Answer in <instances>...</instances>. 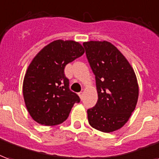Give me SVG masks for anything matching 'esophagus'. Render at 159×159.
Instances as JSON below:
<instances>
[{
    "instance_id": "34e87169",
    "label": "esophagus",
    "mask_w": 159,
    "mask_h": 159,
    "mask_svg": "<svg viewBox=\"0 0 159 159\" xmlns=\"http://www.w3.org/2000/svg\"><path fill=\"white\" fill-rule=\"evenodd\" d=\"M78 95H79V97L81 99H83V92H80L79 93H78Z\"/></svg>"
}]
</instances>
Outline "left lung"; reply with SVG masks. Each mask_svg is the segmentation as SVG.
Masks as SVG:
<instances>
[{"label":"left lung","mask_w":159,"mask_h":159,"mask_svg":"<svg viewBox=\"0 0 159 159\" xmlns=\"http://www.w3.org/2000/svg\"><path fill=\"white\" fill-rule=\"evenodd\" d=\"M95 75L98 99L88 109L92 127L103 132L121 128L136 108L139 89L133 68L121 52L108 41L83 43Z\"/></svg>","instance_id":"8db88e82"}]
</instances>
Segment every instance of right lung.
<instances>
[{
  "label": "right lung",
  "instance_id": "obj_1",
  "mask_svg": "<svg viewBox=\"0 0 159 159\" xmlns=\"http://www.w3.org/2000/svg\"><path fill=\"white\" fill-rule=\"evenodd\" d=\"M73 40H56L38 53L30 63L23 80V93L29 115L39 124L56 125L69 116L78 95L69 89L65 66L84 54Z\"/></svg>",
  "mask_w": 159,
  "mask_h": 159
}]
</instances>
